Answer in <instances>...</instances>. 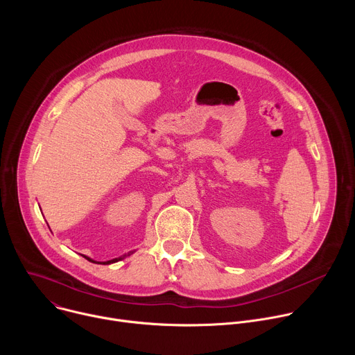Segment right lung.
<instances>
[{
    "mask_svg": "<svg viewBox=\"0 0 355 355\" xmlns=\"http://www.w3.org/2000/svg\"><path fill=\"white\" fill-rule=\"evenodd\" d=\"M84 257H85V256H84ZM85 259H87L88 261H92V263H95V261H94V260H91L89 257H85ZM119 260H122V259H121V257H119V259H114V260H110V261H107V263H104V264H111V263H116V261H119Z\"/></svg>",
    "mask_w": 355,
    "mask_h": 355,
    "instance_id": "right-lung-1",
    "label": "right lung"
}]
</instances>
